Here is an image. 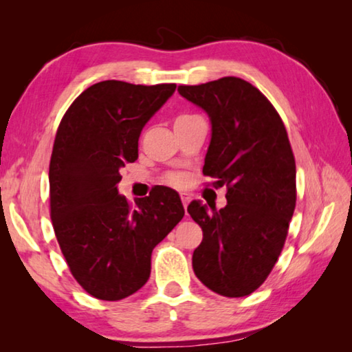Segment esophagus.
I'll return each instance as SVG.
<instances>
[{
  "label": "esophagus",
  "mask_w": 352,
  "mask_h": 352,
  "mask_svg": "<svg viewBox=\"0 0 352 352\" xmlns=\"http://www.w3.org/2000/svg\"><path fill=\"white\" fill-rule=\"evenodd\" d=\"M180 197H182V204H183V206L186 208V206H188V204L190 201V194H189V192H180Z\"/></svg>",
  "instance_id": "1"
}]
</instances>
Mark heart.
I'll return each instance as SVG.
<instances>
[{
    "mask_svg": "<svg viewBox=\"0 0 352 352\" xmlns=\"http://www.w3.org/2000/svg\"><path fill=\"white\" fill-rule=\"evenodd\" d=\"M182 118H186V116H180L178 119H182ZM170 182L174 183V184H182L184 182V178L182 175H172L170 177Z\"/></svg>",
    "mask_w": 352,
    "mask_h": 352,
    "instance_id": "1",
    "label": "heart"
}]
</instances>
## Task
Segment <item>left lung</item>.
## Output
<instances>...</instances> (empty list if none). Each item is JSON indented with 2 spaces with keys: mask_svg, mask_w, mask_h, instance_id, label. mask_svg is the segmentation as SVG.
I'll use <instances>...</instances> for the list:
<instances>
[{
  "mask_svg": "<svg viewBox=\"0 0 352 352\" xmlns=\"http://www.w3.org/2000/svg\"><path fill=\"white\" fill-rule=\"evenodd\" d=\"M178 93L211 122L204 174L226 186V206L192 200L188 212L204 231L192 269L208 289L228 298L250 295L281 254L296 201L295 158L281 118L264 94L239 77Z\"/></svg>",
  "mask_w": 352,
  "mask_h": 352,
  "instance_id": "left-lung-1",
  "label": "left lung"
}]
</instances>
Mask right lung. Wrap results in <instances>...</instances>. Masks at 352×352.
Returning <instances> with one entry per match:
<instances>
[{"label":"right lung","instance_id":"right-lung-1","mask_svg":"<svg viewBox=\"0 0 352 352\" xmlns=\"http://www.w3.org/2000/svg\"><path fill=\"white\" fill-rule=\"evenodd\" d=\"M175 83L104 80L65 113L50 164L51 219L76 281L104 301L140 290L153 248L184 216L177 190L160 186L132 208L119 194V170L138 158L140 135Z\"/></svg>","mask_w":352,"mask_h":352}]
</instances>
